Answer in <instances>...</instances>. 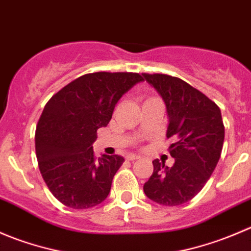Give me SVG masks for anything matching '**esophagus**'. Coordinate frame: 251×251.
Returning a JSON list of instances; mask_svg holds the SVG:
<instances>
[{"instance_id": "1", "label": "esophagus", "mask_w": 251, "mask_h": 251, "mask_svg": "<svg viewBox=\"0 0 251 251\" xmlns=\"http://www.w3.org/2000/svg\"><path fill=\"white\" fill-rule=\"evenodd\" d=\"M126 158H127V160H138V159H141V156L136 155V154H130V155H127Z\"/></svg>"}]
</instances>
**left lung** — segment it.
I'll use <instances>...</instances> for the list:
<instances>
[{"instance_id":"left-lung-1","label":"left lung","mask_w":251,"mask_h":251,"mask_svg":"<svg viewBox=\"0 0 251 251\" xmlns=\"http://www.w3.org/2000/svg\"><path fill=\"white\" fill-rule=\"evenodd\" d=\"M166 105V136L176 142L169 147L173 166L153 160L154 170L143 191L151 201L176 206L197 196L216 168L225 140L221 110L186 81L164 74H142Z\"/></svg>"}]
</instances>
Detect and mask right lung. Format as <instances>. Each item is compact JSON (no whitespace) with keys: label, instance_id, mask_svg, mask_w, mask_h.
<instances>
[{"label":"right lung","instance_id":"add662e5","mask_svg":"<svg viewBox=\"0 0 251 251\" xmlns=\"http://www.w3.org/2000/svg\"><path fill=\"white\" fill-rule=\"evenodd\" d=\"M141 81L135 73L86 74L45 105L35 133L37 161L47 187L65 206L90 209L107 199L125 159L107 154L97 159L92 144L119 100Z\"/></svg>","mask_w":251,"mask_h":251}]
</instances>
